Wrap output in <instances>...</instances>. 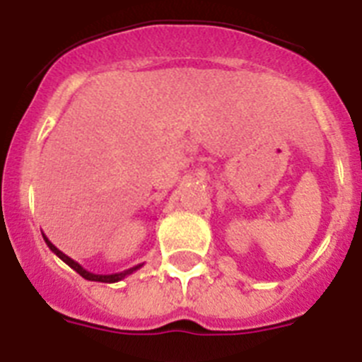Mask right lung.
Here are the masks:
<instances>
[{
    "label": "right lung",
    "mask_w": 362,
    "mask_h": 362,
    "mask_svg": "<svg viewBox=\"0 0 362 362\" xmlns=\"http://www.w3.org/2000/svg\"><path fill=\"white\" fill-rule=\"evenodd\" d=\"M42 235H44V233H42ZM44 241H45V245L49 247V250L53 252V254H57V256H59L60 259H62L64 263H66V265L71 267V269L75 270V272H78V274L83 276L84 279H88V281H101V284H115V281H121V279H124V278H127V276H130V274H132V272H136V270L144 267V263H141V265H136V267H132V269L123 270V272H115V274H93V272H90V270L84 269V267L81 265V263H77V261H75V259H71V257H69V256H66V254H64L62 250H59V248L54 247L53 243H51L49 239L45 238V235H44Z\"/></svg>",
    "instance_id": "add662e5"
}]
</instances>
